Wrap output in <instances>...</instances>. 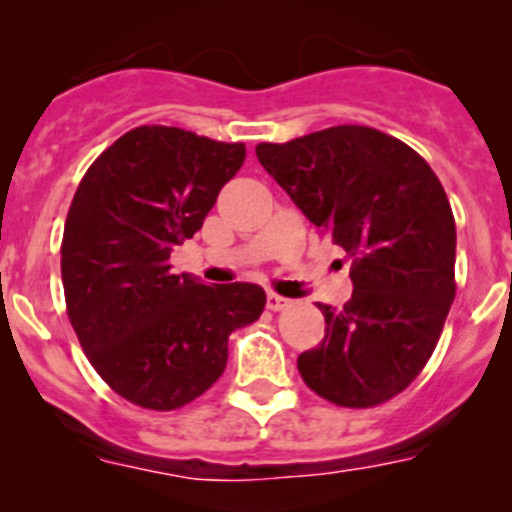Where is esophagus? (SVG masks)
<instances>
[{"instance_id":"obj_1","label":"esophagus","mask_w":512,"mask_h":512,"mask_svg":"<svg viewBox=\"0 0 512 512\" xmlns=\"http://www.w3.org/2000/svg\"><path fill=\"white\" fill-rule=\"evenodd\" d=\"M287 304H289V299L280 297V294H275V292L267 294V309H272V312H280V309H285Z\"/></svg>"}]
</instances>
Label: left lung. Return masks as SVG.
Listing matches in <instances>:
<instances>
[{"mask_svg": "<svg viewBox=\"0 0 512 512\" xmlns=\"http://www.w3.org/2000/svg\"><path fill=\"white\" fill-rule=\"evenodd\" d=\"M255 153L352 260V299L319 304L324 339L297 359L304 384L347 409L394 399L431 359L456 297V223L441 180L414 148L369 126Z\"/></svg>", "mask_w": 512, "mask_h": 512, "instance_id": "obj_1", "label": "left lung"}]
</instances>
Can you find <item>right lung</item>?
I'll list each match as a JSON object with an SVG mask.
<instances>
[{
    "instance_id": "1",
    "label": "right lung",
    "mask_w": 512,
    "mask_h": 512,
    "mask_svg": "<svg viewBox=\"0 0 512 512\" xmlns=\"http://www.w3.org/2000/svg\"><path fill=\"white\" fill-rule=\"evenodd\" d=\"M242 160V143L138 126L76 188L61 242L66 312L98 376L131 404L173 411L198 399L225 371L230 334L265 309L262 287L203 285L168 262Z\"/></svg>"
}]
</instances>
